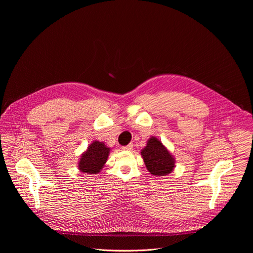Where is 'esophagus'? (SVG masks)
Segmentation results:
<instances>
[{
    "label": "esophagus",
    "mask_w": 253,
    "mask_h": 253,
    "mask_svg": "<svg viewBox=\"0 0 253 253\" xmlns=\"http://www.w3.org/2000/svg\"><path fill=\"white\" fill-rule=\"evenodd\" d=\"M132 148H133V144H132V143H130V144H128V145H126V146H123V147H122V150H125V151H130V150H132Z\"/></svg>",
    "instance_id": "1"
}]
</instances>
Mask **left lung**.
I'll return each instance as SVG.
<instances>
[{
  "label": "left lung",
  "instance_id": "8db88e82",
  "mask_svg": "<svg viewBox=\"0 0 253 253\" xmlns=\"http://www.w3.org/2000/svg\"><path fill=\"white\" fill-rule=\"evenodd\" d=\"M141 156L152 175L166 176L175 168L173 155L156 137L148 139L146 146L141 150Z\"/></svg>",
  "mask_w": 253,
  "mask_h": 253
}]
</instances>
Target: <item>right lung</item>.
<instances>
[{
	"label": "right lung",
	"instance_id": "right-lung-1",
	"mask_svg": "<svg viewBox=\"0 0 253 253\" xmlns=\"http://www.w3.org/2000/svg\"><path fill=\"white\" fill-rule=\"evenodd\" d=\"M109 154L110 148L107 147L104 142L95 140L81 155L78 162V169L82 173L97 174L104 167Z\"/></svg>",
	"mask_w": 253,
	"mask_h": 253
}]
</instances>
